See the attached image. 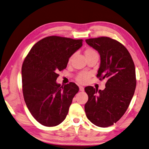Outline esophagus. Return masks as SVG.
I'll return each mask as SVG.
<instances>
[{
  "label": "esophagus",
  "instance_id": "1",
  "mask_svg": "<svg viewBox=\"0 0 149 149\" xmlns=\"http://www.w3.org/2000/svg\"><path fill=\"white\" fill-rule=\"evenodd\" d=\"M79 91H84V87H83V86H79Z\"/></svg>",
  "mask_w": 149,
  "mask_h": 149
}]
</instances>
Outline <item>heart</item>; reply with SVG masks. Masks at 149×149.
<instances>
[{
    "instance_id": "obj_1",
    "label": "heart",
    "mask_w": 149,
    "mask_h": 149,
    "mask_svg": "<svg viewBox=\"0 0 149 149\" xmlns=\"http://www.w3.org/2000/svg\"><path fill=\"white\" fill-rule=\"evenodd\" d=\"M84 54H85V56L86 58L89 57V56H94V55H98V53H97L96 51L94 49L91 47H88L86 48V49L84 51ZM74 55H72L69 58L68 62L70 63L71 61L72 60V58ZM91 76V74L89 72H83L79 73V74L77 75L76 77V81L81 84H85L88 82V81L90 79Z\"/></svg>"
}]
</instances>
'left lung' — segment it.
I'll list each match as a JSON object with an SVG mask.
<instances>
[{
	"instance_id": "8db88e82",
	"label": "left lung",
	"mask_w": 149,
	"mask_h": 149,
	"mask_svg": "<svg viewBox=\"0 0 149 149\" xmlns=\"http://www.w3.org/2000/svg\"><path fill=\"white\" fill-rule=\"evenodd\" d=\"M85 41L100 55L97 77L107 79L103 91L85 88L88 96L85 113L94 125L105 128L117 123L128 109L136 86V68L128 49L117 40L102 36Z\"/></svg>"
}]
</instances>
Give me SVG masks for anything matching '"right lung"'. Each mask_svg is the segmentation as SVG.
Wrapping results in <instances>:
<instances>
[{"label":"right lung","instance_id":"add662e5","mask_svg":"<svg viewBox=\"0 0 149 149\" xmlns=\"http://www.w3.org/2000/svg\"><path fill=\"white\" fill-rule=\"evenodd\" d=\"M83 40L51 36L40 40L23 61V94L30 113L39 123L58 125L66 118L73 98L79 91L76 84H57L58 72L65 69L69 58L82 46Z\"/></svg>","mask_w":149,"mask_h":149}]
</instances>
